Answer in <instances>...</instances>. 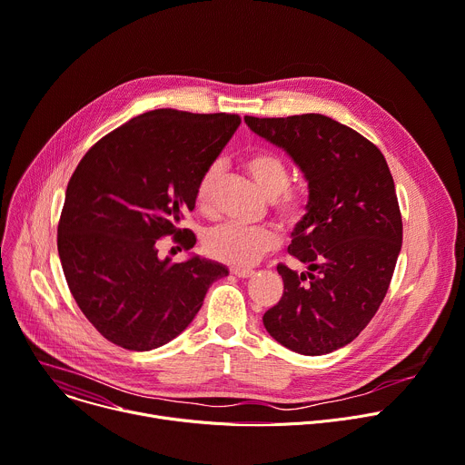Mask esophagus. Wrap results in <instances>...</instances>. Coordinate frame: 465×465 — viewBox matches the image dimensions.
Listing matches in <instances>:
<instances>
[{"label": "esophagus", "instance_id": "1", "mask_svg": "<svg viewBox=\"0 0 465 465\" xmlns=\"http://www.w3.org/2000/svg\"><path fill=\"white\" fill-rule=\"evenodd\" d=\"M232 274H235L237 278H252V276H254V271H246V269H232Z\"/></svg>", "mask_w": 465, "mask_h": 465}]
</instances>
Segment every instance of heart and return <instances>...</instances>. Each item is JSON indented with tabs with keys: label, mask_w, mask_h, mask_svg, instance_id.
I'll return each mask as SVG.
<instances>
[{
	"label": "heart",
	"mask_w": 465,
	"mask_h": 465,
	"mask_svg": "<svg viewBox=\"0 0 465 465\" xmlns=\"http://www.w3.org/2000/svg\"><path fill=\"white\" fill-rule=\"evenodd\" d=\"M242 168L254 180L260 191L272 200L274 211L282 223L287 226H297L306 219L310 209L308 194L301 189H289V164L282 155L271 150L248 152L242 157ZM221 173V164L211 163L198 180L194 200L203 213H211L215 207ZM278 244L280 237L272 228L244 226L239 223L221 224L209 230L203 237V248L207 254L235 269H248L256 265Z\"/></svg>",
	"instance_id": "heart-1"
}]
</instances>
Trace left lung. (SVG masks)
Returning a JSON list of instances; mask_svg holds the SVG:
<instances>
[{"label":"left lung","instance_id":"obj_1","mask_svg":"<svg viewBox=\"0 0 465 465\" xmlns=\"http://www.w3.org/2000/svg\"><path fill=\"white\" fill-rule=\"evenodd\" d=\"M244 122L289 153L310 189L308 215L287 248L308 271L278 265L283 294L263 324L292 352H333L369 324L395 271L402 219L390 166L371 141L324 114Z\"/></svg>","mask_w":465,"mask_h":465}]
</instances>
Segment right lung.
Masks as SVG:
<instances>
[{"mask_svg": "<svg viewBox=\"0 0 465 465\" xmlns=\"http://www.w3.org/2000/svg\"><path fill=\"white\" fill-rule=\"evenodd\" d=\"M241 116L155 109L100 139L74 171L57 228V250L79 310L107 341L152 351L194 319L209 285L228 276L198 256H157L173 235L185 250L196 237L180 228L194 193L239 128Z\"/></svg>", "mask_w": 465, "mask_h": 465, "instance_id": "right-lung-1", "label": "right lung"}]
</instances>
